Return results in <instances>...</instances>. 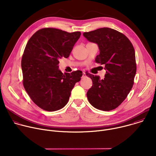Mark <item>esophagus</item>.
Instances as JSON below:
<instances>
[{
  "label": "esophagus",
  "mask_w": 156,
  "mask_h": 156,
  "mask_svg": "<svg viewBox=\"0 0 156 156\" xmlns=\"http://www.w3.org/2000/svg\"><path fill=\"white\" fill-rule=\"evenodd\" d=\"M86 77V73L85 72H83V75H82V78H85Z\"/></svg>",
  "instance_id": "34e87169"
}]
</instances>
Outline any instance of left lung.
<instances>
[{
	"label": "left lung",
	"instance_id": "1",
	"mask_svg": "<svg viewBox=\"0 0 156 156\" xmlns=\"http://www.w3.org/2000/svg\"><path fill=\"white\" fill-rule=\"evenodd\" d=\"M83 36L97 43L100 53L95 61L105 65L102 80L90 73L92 87L87 92L88 101L95 108L109 111L118 107L126 99L134 84L136 72L135 52L131 41L123 33L109 28L85 32Z\"/></svg>",
	"mask_w": 156,
	"mask_h": 156
}]
</instances>
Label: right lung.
<instances>
[{
    "label": "right lung",
    "instance_id": "add662e5",
    "mask_svg": "<svg viewBox=\"0 0 156 156\" xmlns=\"http://www.w3.org/2000/svg\"><path fill=\"white\" fill-rule=\"evenodd\" d=\"M81 32L68 33L53 28H42L29 39L21 58L23 84L33 102L53 112L69 102L71 91L81 80L80 70L62 73L59 60L68 58Z\"/></svg>",
    "mask_w": 156,
    "mask_h": 156
}]
</instances>
